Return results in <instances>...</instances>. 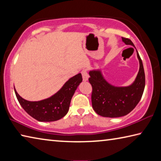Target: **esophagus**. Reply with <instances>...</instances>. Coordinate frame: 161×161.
Instances as JSON below:
<instances>
[{"instance_id":"obj_1","label":"esophagus","mask_w":161,"mask_h":161,"mask_svg":"<svg viewBox=\"0 0 161 161\" xmlns=\"http://www.w3.org/2000/svg\"><path fill=\"white\" fill-rule=\"evenodd\" d=\"M81 75H82V79H83L84 81H86L87 80H88L89 75L85 69H84L82 71H81Z\"/></svg>"}]
</instances>
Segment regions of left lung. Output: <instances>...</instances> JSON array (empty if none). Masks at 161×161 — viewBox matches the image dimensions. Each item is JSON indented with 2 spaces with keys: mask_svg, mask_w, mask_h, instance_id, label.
Here are the masks:
<instances>
[{
  "mask_svg": "<svg viewBox=\"0 0 161 161\" xmlns=\"http://www.w3.org/2000/svg\"><path fill=\"white\" fill-rule=\"evenodd\" d=\"M126 45L134 47L131 40L122 37ZM139 60V71L135 81L127 86L111 85L103 78L99 69L89 71V83L92 86V103L96 113L103 117L116 118L129 114L142 97L145 88V73L142 60L136 50Z\"/></svg>",
  "mask_w": 161,
  "mask_h": 161,
  "instance_id": "1",
  "label": "left lung"
}]
</instances>
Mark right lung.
<instances>
[{"label": "right lung", "mask_w": 161, "mask_h": 161, "mask_svg": "<svg viewBox=\"0 0 161 161\" xmlns=\"http://www.w3.org/2000/svg\"><path fill=\"white\" fill-rule=\"evenodd\" d=\"M82 81L81 73L71 77L62 88L53 96L38 102L24 99L16 92L15 93L21 107L32 118L39 121H58L67 114L71 99L76 89Z\"/></svg>", "instance_id": "1"}]
</instances>
